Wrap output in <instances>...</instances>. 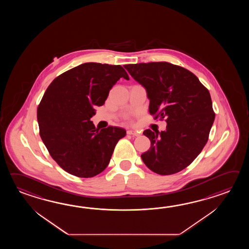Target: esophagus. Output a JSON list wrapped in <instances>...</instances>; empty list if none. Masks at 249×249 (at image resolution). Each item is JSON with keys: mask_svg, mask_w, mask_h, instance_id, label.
<instances>
[{"mask_svg": "<svg viewBox=\"0 0 249 249\" xmlns=\"http://www.w3.org/2000/svg\"><path fill=\"white\" fill-rule=\"evenodd\" d=\"M127 134L132 135V136H139L141 133L137 132V131H135V130H128V131H127Z\"/></svg>", "mask_w": 249, "mask_h": 249, "instance_id": "esophagus-1", "label": "esophagus"}]
</instances>
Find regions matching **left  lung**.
Returning <instances> with one entry per match:
<instances>
[{"label":"left lung","instance_id":"1","mask_svg":"<svg viewBox=\"0 0 249 249\" xmlns=\"http://www.w3.org/2000/svg\"><path fill=\"white\" fill-rule=\"evenodd\" d=\"M124 69L142 85L149 99V113L165 118L166 130H145L151 146L142 155L154 173L174 175L186 168L208 141L215 114L209 90L195 74L168 62L129 64Z\"/></svg>","mask_w":249,"mask_h":249}]
</instances>
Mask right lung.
I'll return each instance as SVG.
<instances>
[{
	"mask_svg": "<svg viewBox=\"0 0 249 249\" xmlns=\"http://www.w3.org/2000/svg\"><path fill=\"white\" fill-rule=\"evenodd\" d=\"M129 80L120 65L81 64L49 85L37 108L40 136L57 164L70 175L90 178L106 169L123 128H95L90 118L113 85Z\"/></svg>",
	"mask_w": 249,
	"mask_h": 249,
	"instance_id": "obj_1",
	"label": "right lung"
}]
</instances>
